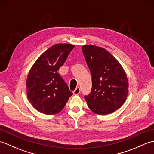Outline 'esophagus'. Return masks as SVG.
<instances>
[{"label": "esophagus", "mask_w": 154, "mask_h": 154, "mask_svg": "<svg viewBox=\"0 0 154 154\" xmlns=\"http://www.w3.org/2000/svg\"><path fill=\"white\" fill-rule=\"evenodd\" d=\"M81 93V89L79 87H77L75 90L73 91V94L75 95H77V94H79Z\"/></svg>", "instance_id": "obj_1"}]
</instances>
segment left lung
<instances>
[{
	"label": "left lung",
	"mask_w": 154,
	"mask_h": 154,
	"mask_svg": "<svg viewBox=\"0 0 154 154\" xmlns=\"http://www.w3.org/2000/svg\"><path fill=\"white\" fill-rule=\"evenodd\" d=\"M82 51L92 76V90L85 97L90 110L106 115L122 106L128 94V81L122 66L101 47L85 45Z\"/></svg>",
	"instance_id": "left-lung-1"
}]
</instances>
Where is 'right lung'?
<instances>
[{"instance_id": "right-lung-1", "label": "right lung", "mask_w": 154, "mask_h": 154, "mask_svg": "<svg viewBox=\"0 0 154 154\" xmlns=\"http://www.w3.org/2000/svg\"><path fill=\"white\" fill-rule=\"evenodd\" d=\"M75 45L57 44L45 51L29 71L27 97L34 109L45 114L61 112L73 94L57 73Z\"/></svg>"}]
</instances>
